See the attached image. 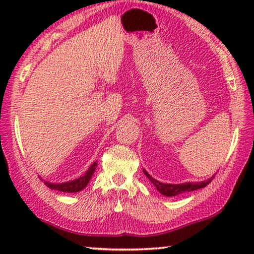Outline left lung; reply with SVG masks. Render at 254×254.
<instances>
[{
    "label": "left lung",
    "instance_id": "left-lung-1",
    "mask_svg": "<svg viewBox=\"0 0 254 254\" xmlns=\"http://www.w3.org/2000/svg\"><path fill=\"white\" fill-rule=\"evenodd\" d=\"M143 172H144V175L148 177V179L152 183V185L157 189L158 192L165 196H176V195H178V194L190 192V190H195L199 189H203V187H206L214 178V176H213V177H210L209 179L204 180V182H199V183L164 184V183H161V182H158V180L152 178V177L149 175V173L145 171L144 169H143Z\"/></svg>",
    "mask_w": 254,
    "mask_h": 254
}]
</instances>
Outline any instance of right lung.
<instances>
[{"mask_svg": "<svg viewBox=\"0 0 254 254\" xmlns=\"http://www.w3.org/2000/svg\"><path fill=\"white\" fill-rule=\"evenodd\" d=\"M96 168H97V162H93L92 164L90 165V168L86 170V172L84 173V175L81 176L77 179L70 180V182L57 184V183L45 182L44 180V183H45V185H46L47 187H50V189H52V190H61V192H65V193L79 192V190L85 189V186L88 185L90 179H91V177L93 175V172H95Z\"/></svg>", "mask_w": 254, "mask_h": 254, "instance_id": "add662e5", "label": "right lung"}]
</instances>
